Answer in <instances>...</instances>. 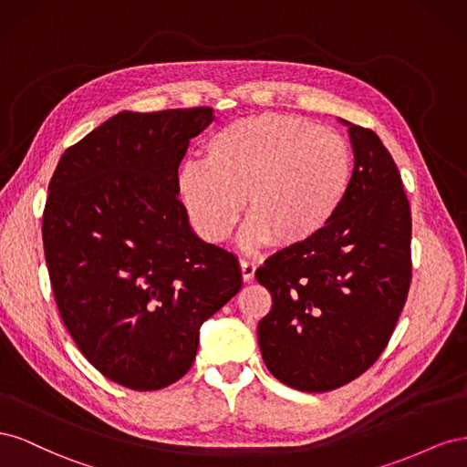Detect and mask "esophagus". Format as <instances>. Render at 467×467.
Wrapping results in <instances>:
<instances>
[{"mask_svg":"<svg viewBox=\"0 0 467 467\" xmlns=\"http://www.w3.org/2000/svg\"><path fill=\"white\" fill-rule=\"evenodd\" d=\"M242 275L245 282H251L255 278V265L249 263V261H242Z\"/></svg>","mask_w":467,"mask_h":467,"instance_id":"esophagus-1","label":"esophagus"}]
</instances>
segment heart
<instances>
[{"label":"heart","mask_w":467,"mask_h":467,"mask_svg":"<svg viewBox=\"0 0 467 467\" xmlns=\"http://www.w3.org/2000/svg\"><path fill=\"white\" fill-rule=\"evenodd\" d=\"M202 155L204 163L181 165L175 189L210 244L232 234L245 196V247L304 245L333 222L352 181L347 140L290 115L237 119L208 138Z\"/></svg>","instance_id":"b5f03b06"}]
</instances>
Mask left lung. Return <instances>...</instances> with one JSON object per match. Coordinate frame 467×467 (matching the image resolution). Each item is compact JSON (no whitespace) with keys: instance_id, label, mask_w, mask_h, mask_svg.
Masks as SVG:
<instances>
[{"instance_id":"obj_1","label":"left lung","mask_w":467,"mask_h":467,"mask_svg":"<svg viewBox=\"0 0 467 467\" xmlns=\"http://www.w3.org/2000/svg\"><path fill=\"white\" fill-rule=\"evenodd\" d=\"M355 169L347 199L312 242L257 268L273 309L257 327L282 384L331 391L364 374L388 347L411 285V208L381 140L350 124Z\"/></svg>"}]
</instances>
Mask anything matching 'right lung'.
Masks as SVG:
<instances>
[{
  "label": "right lung",
  "mask_w": 467,
  "mask_h": 467,
  "mask_svg": "<svg viewBox=\"0 0 467 467\" xmlns=\"http://www.w3.org/2000/svg\"><path fill=\"white\" fill-rule=\"evenodd\" d=\"M210 107L122 110L67 148L42 244L62 321L95 368L151 391L185 376L201 325L242 288L234 253L202 242L175 179Z\"/></svg>",
  "instance_id": "obj_1"
}]
</instances>
